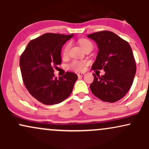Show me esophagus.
<instances>
[{"instance_id":"34e87169","label":"esophagus","mask_w":149,"mask_h":149,"mask_svg":"<svg viewBox=\"0 0 149 149\" xmlns=\"http://www.w3.org/2000/svg\"><path fill=\"white\" fill-rule=\"evenodd\" d=\"M85 76V73H78V76L79 77H83V76Z\"/></svg>"}]
</instances>
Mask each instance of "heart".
<instances>
[{"label": "heart", "mask_w": 149, "mask_h": 149, "mask_svg": "<svg viewBox=\"0 0 149 149\" xmlns=\"http://www.w3.org/2000/svg\"><path fill=\"white\" fill-rule=\"evenodd\" d=\"M79 43L80 46H81L83 48H84L85 46H87L88 45L92 44L90 41H88V40H85V39L80 40ZM69 49V45H68L67 46H66V47L64 48V51H63V54H64V55H66V54H68ZM85 63L83 62V61H74L69 65V68L70 69L74 70V71H83V70L85 69Z\"/></svg>", "instance_id": "b5f03b06"}]
</instances>
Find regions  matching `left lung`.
Segmentation results:
<instances>
[{
    "label": "left lung",
    "instance_id": "obj_1",
    "mask_svg": "<svg viewBox=\"0 0 149 149\" xmlns=\"http://www.w3.org/2000/svg\"><path fill=\"white\" fill-rule=\"evenodd\" d=\"M97 43L99 52L92 69H102L105 74L94 80L90 90L94 95L107 102L122 99L131 88L136 73L132 50L127 41L111 31H104L88 35Z\"/></svg>",
    "mask_w": 149,
    "mask_h": 149
}]
</instances>
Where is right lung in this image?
Listing matches in <instances>:
<instances>
[{
    "label": "right lung",
    "instance_id": "obj_1",
    "mask_svg": "<svg viewBox=\"0 0 149 149\" xmlns=\"http://www.w3.org/2000/svg\"><path fill=\"white\" fill-rule=\"evenodd\" d=\"M73 36V34L45 33L31 40L21 55L19 66L25 87L42 104H59L72 92L77 75L66 72L57 78L53 67L61 64V48Z\"/></svg>",
    "mask_w": 149,
    "mask_h": 149
}]
</instances>
